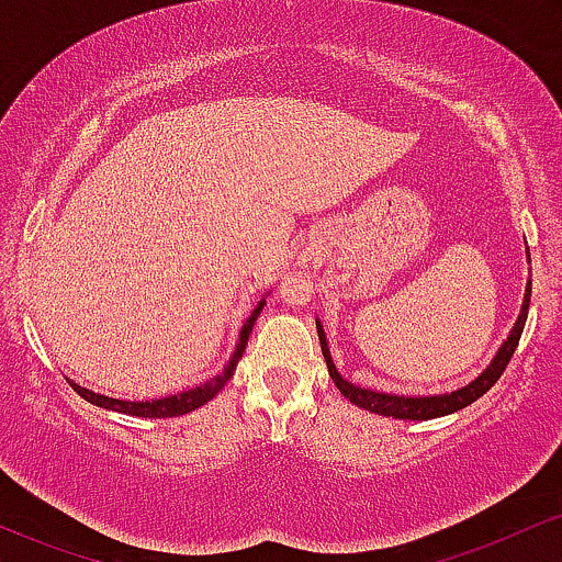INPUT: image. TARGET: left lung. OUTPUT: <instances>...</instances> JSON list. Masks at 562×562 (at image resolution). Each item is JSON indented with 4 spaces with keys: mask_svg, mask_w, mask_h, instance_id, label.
Returning a JSON list of instances; mask_svg holds the SVG:
<instances>
[{
    "mask_svg": "<svg viewBox=\"0 0 562 562\" xmlns=\"http://www.w3.org/2000/svg\"><path fill=\"white\" fill-rule=\"evenodd\" d=\"M529 302H531V281H529V286H526L524 305H520V315H518L516 326H513L510 336H507V339L503 341V347L497 349V355H494L490 368H486V371L481 373L476 381H471L468 386L454 389V392H450V394H437V397H400V394H384V392H373V389H362V386L349 384V381L341 379L339 371H336L331 352H328L326 334H323V326L318 321H315V323H318L321 349H323V358H326L328 375H331L336 389H339V392L345 394V397L352 402V405L362 407V411L386 415V418L431 420V418H441V415L463 411V407L471 405V402H476L479 397H484V394L490 392L494 384H497V379L503 375L507 362H510V358H513V352H516L520 334H524L526 315H529Z\"/></svg>",
    "mask_w": 562,
    "mask_h": 562,
    "instance_id": "8db88e82",
    "label": "left lung"
}]
</instances>
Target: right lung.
I'll return each instance as SVG.
<instances>
[{"mask_svg": "<svg viewBox=\"0 0 562 562\" xmlns=\"http://www.w3.org/2000/svg\"><path fill=\"white\" fill-rule=\"evenodd\" d=\"M262 307H266V300L257 302V307L252 310V315H249V318L244 321V326H241V331H239V345H236L234 355H231V360L226 362V368H223V373H217L215 379L207 381V384H200V386L189 389V392L170 394V397H162V400L125 402V400L104 397V394H94V392H89V389L72 384V381H70V384H72V389H76L78 394H81L86 402H91V405L104 407V411L136 415V418H176V415L191 413V411H196V407H202L204 402L213 400L215 394L228 384V379H231V375H234L236 366H239V358L244 355V349H247V339H249V334H252V326H255L257 315H260Z\"/></svg>", "mask_w": 562, "mask_h": 562, "instance_id": "right-lung-1", "label": "right lung"}]
</instances>
